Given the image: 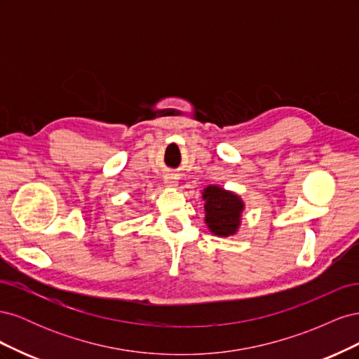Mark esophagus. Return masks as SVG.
<instances>
[{
	"label": "esophagus",
	"mask_w": 359,
	"mask_h": 359,
	"mask_svg": "<svg viewBox=\"0 0 359 359\" xmlns=\"http://www.w3.org/2000/svg\"><path fill=\"white\" fill-rule=\"evenodd\" d=\"M163 181H165L166 187H170V189L178 187V178H177L175 175H172V173H168V175H165V178H163Z\"/></svg>",
	"instance_id": "obj_1"
}]
</instances>
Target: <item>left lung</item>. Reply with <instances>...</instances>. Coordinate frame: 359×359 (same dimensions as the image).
Masks as SVG:
<instances>
[{
	"label": "left lung",
	"mask_w": 359,
	"mask_h": 359,
	"mask_svg": "<svg viewBox=\"0 0 359 359\" xmlns=\"http://www.w3.org/2000/svg\"><path fill=\"white\" fill-rule=\"evenodd\" d=\"M202 199L205 201V223L210 232L220 238L235 235L241 226L244 201L220 186L205 187Z\"/></svg>",
	"instance_id": "1"
}]
</instances>
